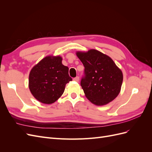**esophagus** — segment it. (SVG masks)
I'll use <instances>...</instances> for the list:
<instances>
[{
	"label": "esophagus",
	"instance_id": "obj_1",
	"mask_svg": "<svg viewBox=\"0 0 152 152\" xmlns=\"http://www.w3.org/2000/svg\"><path fill=\"white\" fill-rule=\"evenodd\" d=\"M73 80L75 81V82H79V77L77 76L76 77L73 78Z\"/></svg>",
	"mask_w": 152,
	"mask_h": 152
}]
</instances>
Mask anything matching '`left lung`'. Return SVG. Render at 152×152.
<instances>
[{"label":"left lung","mask_w":152,"mask_h":152,"mask_svg":"<svg viewBox=\"0 0 152 152\" xmlns=\"http://www.w3.org/2000/svg\"><path fill=\"white\" fill-rule=\"evenodd\" d=\"M84 66L80 85L91 103L107 104L118 95L123 81L122 72L107 55L97 50L77 52Z\"/></svg>","instance_id":"8db88e82"}]
</instances>
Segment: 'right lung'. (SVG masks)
Instances as JSON below:
<instances>
[{
	"label": "right lung",
	"instance_id": "add662e5",
	"mask_svg": "<svg viewBox=\"0 0 152 152\" xmlns=\"http://www.w3.org/2000/svg\"><path fill=\"white\" fill-rule=\"evenodd\" d=\"M60 56H47L31 69L29 75V89L39 102L54 103L64 93L65 86L72 80L68 66L62 64Z\"/></svg>",
	"mask_w": 152,
	"mask_h": 152
}]
</instances>
